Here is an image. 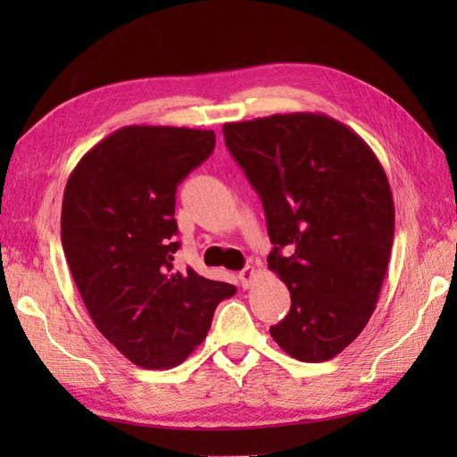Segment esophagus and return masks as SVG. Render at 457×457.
I'll list each match as a JSON object with an SVG mask.
<instances>
[{
  "label": "esophagus",
  "mask_w": 457,
  "mask_h": 457,
  "mask_svg": "<svg viewBox=\"0 0 457 457\" xmlns=\"http://www.w3.org/2000/svg\"><path fill=\"white\" fill-rule=\"evenodd\" d=\"M253 274H255V269H253L252 265H247L245 269H242V270H240L238 278H240V282H242V287H250L252 278H253Z\"/></svg>",
  "instance_id": "34e87169"
}]
</instances>
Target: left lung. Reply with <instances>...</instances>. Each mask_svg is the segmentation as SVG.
<instances>
[{
	"label": "left lung",
	"mask_w": 457,
	"mask_h": 457,
	"mask_svg": "<svg viewBox=\"0 0 457 457\" xmlns=\"http://www.w3.org/2000/svg\"><path fill=\"white\" fill-rule=\"evenodd\" d=\"M223 135L262 202L269 269L292 295L270 336L301 362H326L376 311L395 234L389 179L362 137L326 114L232 121Z\"/></svg>",
	"instance_id": "obj_1"
}]
</instances>
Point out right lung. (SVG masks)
Here are the masks:
<instances>
[{
    "instance_id": "right-lung-1",
    "label": "right lung",
    "mask_w": 457,
    "mask_h": 457,
    "mask_svg": "<svg viewBox=\"0 0 457 457\" xmlns=\"http://www.w3.org/2000/svg\"><path fill=\"white\" fill-rule=\"evenodd\" d=\"M213 148L212 129L128 126L95 145L64 188L61 240L78 292L96 329L146 370L181 364L237 294L173 267L177 185Z\"/></svg>"
}]
</instances>
